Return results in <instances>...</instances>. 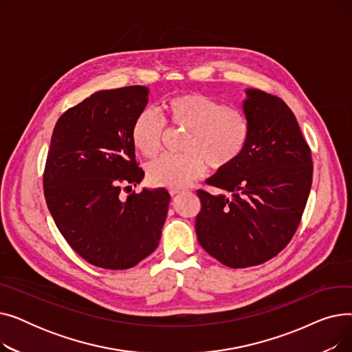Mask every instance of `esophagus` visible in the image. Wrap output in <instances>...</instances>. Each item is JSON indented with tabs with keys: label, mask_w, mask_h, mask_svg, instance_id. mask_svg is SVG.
Instances as JSON below:
<instances>
[{
	"label": "esophagus",
	"mask_w": 352,
	"mask_h": 352,
	"mask_svg": "<svg viewBox=\"0 0 352 352\" xmlns=\"http://www.w3.org/2000/svg\"><path fill=\"white\" fill-rule=\"evenodd\" d=\"M181 192H184V190H181V188H170V194L171 195H178Z\"/></svg>",
	"instance_id": "obj_1"
}]
</instances>
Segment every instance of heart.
Returning <instances> with one entry per match:
<instances>
[{
	"label": "heart",
	"instance_id": "obj_1",
	"mask_svg": "<svg viewBox=\"0 0 352 352\" xmlns=\"http://www.w3.org/2000/svg\"><path fill=\"white\" fill-rule=\"evenodd\" d=\"M166 121L186 129L182 154H165L148 166V178L155 186L182 188L206 171L226 170L243 155L251 135V122L244 111L227 108L208 96L188 92L164 102ZM164 120L150 108L137 114L131 125V141L137 150L151 158L161 148Z\"/></svg>",
	"mask_w": 352,
	"mask_h": 352
}]
</instances>
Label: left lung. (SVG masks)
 <instances>
[{"instance_id": "left-lung-1", "label": "left lung", "mask_w": 352, "mask_h": 352, "mask_svg": "<svg viewBox=\"0 0 352 352\" xmlns=\"http://www.w3.org/2000/svg\"><path fill=\"white\" fill-rule=\"evenodd\" d=\"M251 135L243 155L207 179L231 195L198 190L201 247L221 264L247 268L278 254L297 231L312 182V160L297 118L278 97L247 88Z\"/></svg>"}]
</instances>
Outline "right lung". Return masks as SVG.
Listing matches in <instances>:
<instances>
[{
	"label": "right lung",
	"instance_id": "1",
	"mask_svg": "<svg viewBox=\"0 0 352 352\" xmlns=\"http://www.w3.org/2000/svg\"><path fill=\"white\" fill-rule=\"evenodd\" d=\"M150 89H102L71 107L54 126L44 171L47 207L69 247L89 264L126 270L160 243L168 212L165 188L121 197L144 178L131 125Z\"/></svg>",
	"mask_w": 352,
	"mask_h": 352
}]
</instances>
